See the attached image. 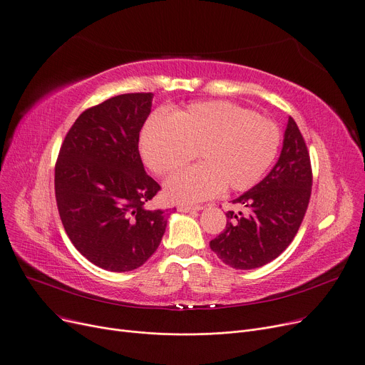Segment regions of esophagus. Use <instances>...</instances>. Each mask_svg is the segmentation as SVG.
Listing matches in <instances>:
<instances>
[{
    "mask_svg": "<svg viewBox=\"0 0 365 365\" xmlns=\"http://www.w3.org/2000/svg\"><path fill=\"white\" fill-rule=\"evenodd\" d=\"M178 210L180 213H192V212H200V210H202L201 205H179Z\"/></svg>",
    "mask_w": 365,
    "mask_h": 365,
    "instance_id": "esophagus-1",
    "label": "esophagus"
}]
</instances>
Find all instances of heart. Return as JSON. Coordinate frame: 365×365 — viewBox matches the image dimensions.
<instances>
[{"instance_id": "b5f03b06", "label": "heart", "mask_w": 365, "mask_h": 365, "mask_svg": "<svg viewBox=\"0 0 365 365\" xmlns=\"http://www.w3.org/2000/svg\"><path fill=\"white\" fill-rule=\"evenodd\" d=\"M281 142L278 125L229 102H198L153 113L140 133V155L155 175H168L195 157L200 164L171 176L165 198L195 204L220 189L241 192L253 187L271 167Z\"/></svg>"}]
</instances>
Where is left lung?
Listing matches in <instances>:
<instances>
[{"label": "left lung", "instance_id": "8db88e82", "mask_svg": "<svg viewBox=\"0 0 365 365\" xmlns=\"http://www.w3.org/2000/svg\"><path fill=\"white\" fill-rule=\"evenodd\" d=\"M311 187L308 148L289 117L277 164L262 182L234 200L245 207V215L227 212L225 231L210 241V248L235 269H256L272 262L296 237Z\"/></svg>", "mask_w": 365, "mask_h": 365}]
</instances>
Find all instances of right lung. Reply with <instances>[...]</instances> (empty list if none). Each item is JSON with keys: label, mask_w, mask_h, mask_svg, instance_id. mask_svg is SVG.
<instances>
[{"label": "right lung", "mask_w": 365, "mask_h": 365, "mask_svg": "<svg viewBox=\"0 0 365 365\" xmlns=\"http://www.w3.org/2000/svg\"><path fill=\"white\" fill-rule=\"evenodd\" d=\"M152 98L120 94L84 110L54 168L56 202L69 240L87 260L110 272L138 269L165 232L163 210L145 207L161 187L146 175L139 153Z\"/></svg>", "instance_id": "right-lung-1"}]
</instances>
